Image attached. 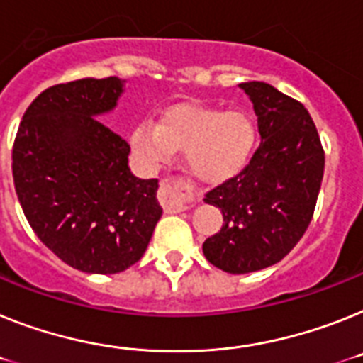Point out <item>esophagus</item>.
<instances>
[{"mask_svg":"<svg viewBox=\"0 0 363 363\" xmlns=\"http://www.w3.org/2000/svg\"><path fill=\"white\" fill-rule=\"evenodd\" d=\"M158 199L166 212H182L190 208L191 203L197 199V194L184 179L173 177L160 182Z\"/></svg>","mask_w":363,"mask_h":363,"instance_id":"obj_1","label":"esophagus"}]
</instances>
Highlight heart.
I'll return each mask as SVG.
<instances>
[{"label": "heart", "instance_id": "1", "mask_svg": "<svg viewBox=\"0 0 363 363\" xmlns=\"http://www.w3.org/2000/svg\"><path fill=\"white\" fill-rule=\"evenodd\" d=\"M130 142L147 166H162L186 151L188 167L199 181L221 182L249 162L257 129L243 112L182 103L167 108L160 123L138 121Z\"/></svg>", "mask_w": 363, "mask_h": 363}]
</instances>
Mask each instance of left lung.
<instances>
[{
	"label": "left lung",
	"instance_id": "8db88e82",
	"mask_svg": "<svg viewBox=\"0 0 363 363\" xmlns=\"http://www.w3.org/2000/svg\"><path fill=\"white\" fill-rule=\"evenodd\" d=\"M258 116L262 142L242 172L205 194L223 214L205 240L206 260L242 275L269 267L291 251L313 218L325 151L310 112L267 83H242Z\"/></svg>",
	"mask_w": 363,
	"mask_h": 363
}]
</instances>
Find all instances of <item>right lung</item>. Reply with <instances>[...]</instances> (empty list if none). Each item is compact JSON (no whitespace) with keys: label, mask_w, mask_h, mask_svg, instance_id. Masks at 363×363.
<instances>
[{"label":"right lung","mask_w":363,"mask_h":363,"mask_svg":"<svg viewBox=\"0 0 363 363\" xmlns=\"http://www.w3.org/2000/svg\"><path fill=\"white\" fill-rule=\"evenodd\" d=\"M120 94L118 77L45 88L12 145L14 188L35 234L68 266L97 275L136 264L162 216L157 179H136L127 140L97 120Z\"/></svg>","instance_id":"1"}]
</instances>
